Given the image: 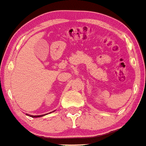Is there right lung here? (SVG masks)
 Wrapping results in <instances>:
<instances>
[{
    "label": "right lung",
    "instance_id": "1",
    "mask_svg": "<svg viewBox=\"0 0 146 146\" xmlns=\"http://www.w3.org/2000/svg\"><path fill=\"white\" fill-rule=\"evenodd\" d=\"M26 115H27V114H26ZM30 116H31V115H30ZM40 116H43V115H37V116H31V117H40Z\"/></svg>",
    "mask_w": 146,
    "mask_h": 146
}]
</instances>
